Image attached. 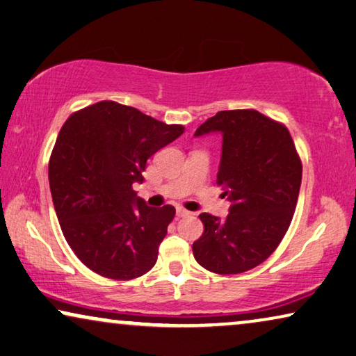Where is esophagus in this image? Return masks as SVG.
<instances>
[{
	"label": "esophagus",
	"instance_id": "1",
	"mask_svg": "<svg viewBox=\"0 0 356 356\" xmlns=\"http://www.w3.org/2000/svg\"><path fill=\"white\" fill-rule=\"evenodd\" d=\"M190 214H192V212H190V211L184 209V208H177V216H179V217H187V216H190Z\"/></svg>",
	"mask_w": 356,
	"mask_h": 356
}]
</instances>
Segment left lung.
Listing matches in <instances>:
<instances>
[{
    "label": "left lung",
    "instance_id": "obj_1",
    "mask_svg": "<svg viewBox=\"0 0 356 356\" xmlns=\"http://www.w3.org/2000/svg\"><path fill=\"white\" fill-rule=\"evenodd\" d=\"M222 136L217 184L230 201L225 219L200 214L193 243L201 267L220 275L248 272L268 259L293 220L302 164L289 131L256 110H224L195 131Z\"/></svg>",
    "mask_w": 356,
    "mask_h": 356
}]
</instances>
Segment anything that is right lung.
Returning <instances> with one entry per match:
<instances>
[{"label": "right lung", "mask_w": 356, "mask_h": 356, "mask_svg": "<svg viewBox=\"0 0 356 356\" xmlns=\"http://www.w3.org/2000/svg\"><path fill=\"white\" fill-rule=\"evenodd\" d=\"M182 132L111 100L62 126L49 161L52 203L68 246L92 272L132 280L156 264L176 209L150 208L132 185L144 182L148 158Z\"/></svg>", "instance_id": "obj_1"}]
</instances>
